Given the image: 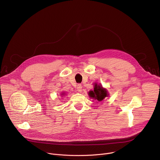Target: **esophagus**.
<instances>
[{
    "label": "esophagus",
    "instance_id": "34e87169",
    "mask_svg": "<svg viewBox=\"0 0 160 160\" xmlns=\"http://www.w3.org/2000/svg\"><path fill=\"white\" fill-rule=\"evenodd\" d=\"M82 90V86L81 84H78L77 85V90L78 91V92H81Z\"/></svg>",
    "mask_w": 160,
    "mask_h": 160
}]
</instances>
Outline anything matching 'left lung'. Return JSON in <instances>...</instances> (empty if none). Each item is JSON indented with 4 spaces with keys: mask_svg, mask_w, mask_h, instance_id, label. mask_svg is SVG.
Here are the masks:
<instances>
[{
    "mask_svg": "<svg viewBox=\"0 0 160 160\" xmlns=\"http://www.w3.org/2000/svg\"><path fill=\"white\" fill-rule=\"evenodd\" d=\"M88 95L90 98H92L98 101H102L105 98L108 96L106 89L102 88V87L96 83L94 85V90L90 91Z\"/></svg>",
    "mask_w": 160,
    "mask_h": 160,
    "instance_id": "left-lung-1",
    "label": "left lung"
}]
</instances>
